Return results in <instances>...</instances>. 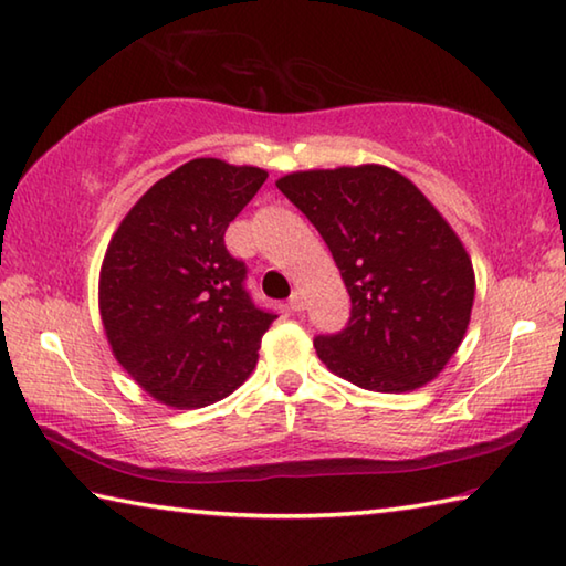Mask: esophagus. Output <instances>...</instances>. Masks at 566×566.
Returning a JSON list of instances; mask_svg holds the SVG:
<instances>
[{
	"label": "esophagus",
	"instance_id": "esophagus-1",
	"mask_svg": "<svg viewBox=\"0 0 566 566\" xmlns=\"http://www.w3.org/2000/svg\"><path fill=\"white\" fill-rule=\"evenodd\" d=\"M290 310H292V312H302V310H304V294H302V292H292V296H290Z\"/></svg>",
	"mask_w": 566,
	"mask_h": 566
}]
</instances>
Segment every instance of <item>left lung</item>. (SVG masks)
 I'll list each match as a JSON object with an SVG mask.
<instances>
[{
	"instance_id": "1",
	"label": "left lung",
	"mask_w": 566,
	"mask_h": 566,
	"mask_svg": "<svg viewBox=\"0 0 566 566\" xmlns=\"http://www.w3.org/2000/svg\"><path fill=\"white\" fill-rule=\"evenodd\" d=\"M276 187L317 227L352 300L347 327L314 337L319 359L369 391L432 381L474 304L472 260L447 219L379 165L294 171Z\"/></svg>"
}]
</instances>
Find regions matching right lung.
Segmentation results:
<instances>
[{
    "mask_svg": "<svg viewBox=\"0 0 566 566\" xmlns=\"http://www.w3.org/2000/svg\"><path fill=\"white\" fill-rule=\"evenodd\" d=\"M266 171L191 159L122 219L99 274V312L129 377L169 407H207L252 375L276 314L247 292L224 232Z\"/></svg>",
    "mask_w": 566,
    "mask_h": 566,
    "instance_id": "obj_1",
    "label": "right lung"
}]
</instances>
